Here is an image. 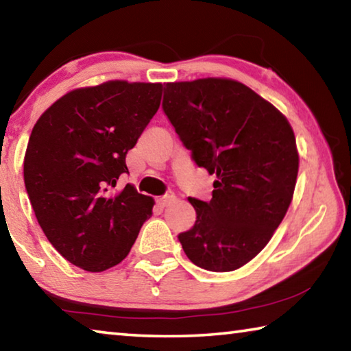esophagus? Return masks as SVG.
Returning a JSON list of instances; mask_svg holds the SVG:
<instances>
[{"instance_id":"obj_1","label":"esophagus","mask_w":351,"mask_h":351,"mask_svg":"<svg viewBox=\"0 0 351 351\" xmlns=\"http://www.w3.org/2000/svg\"><path fill=\"white\" fill-rule=\"evenodd\" d=\"M176 199V197L173 193H165L164 197H161L158 199V204L161 206V207H165V206H169L170 203H173V201Z\"/></svg>"}]
</instances>
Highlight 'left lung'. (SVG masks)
I'll list each match as a JSON object with an SVG mask.
<instances>
[{"label":"left lung","instance_id":"8db88e82","mask_svg":"<svg viewBox=\"0 0 351 351\" xmlns=\"http://www.w3.org/2000/svg\"><path fill=\"white\" fill-rule=\"evenodd\" d=\"M162 110L195 164L217 176L210 201L189 198L197 221L178 240L199 268L239 269L268 245L291 204L299 170L293 128L229 79L165 83Z\"/></svg>","mask_w":351,"mask_h":351}]
</instances>
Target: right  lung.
Segmentation results:
<instances>
[{"mask_svg":"<svg viewBox=\"0 0 351 351\" xmlns=\"http://www.w3.org/2000/svg\"><path fill=\"white\" fill-rule=\"evenodd\" d=\"M161 83L106 82L68 93L35 123L25 186L40 228L69 263L102 272L127 257L153 199L127 184L125 158L156 114Z\"/></svg>","mask_w":351,"mask_h":351,"instance_id":"right-lung-1","label":"right lung"}]
</instances>
